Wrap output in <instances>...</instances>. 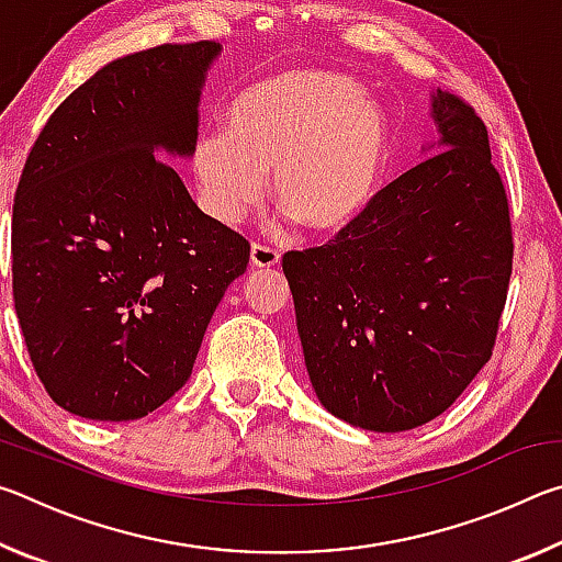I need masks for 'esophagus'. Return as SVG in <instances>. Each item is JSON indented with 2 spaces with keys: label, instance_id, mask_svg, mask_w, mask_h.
<instances>
[{
  "label": "esophagus",
  "instance_id": "obj_1",
  "mask_svg": "<svg viewBox=\"0 0 562 562\" xmlns=\"http://www.w3.org/2000/svg\"><path fill=\"white\" fill-rule=\"evenodd\" d=\"M280 262V252L268 245L255 243L250 247V270H268Z\"/></svg>",
  "mask_w": 562,
  "mask_h": 562
}]
</instances>
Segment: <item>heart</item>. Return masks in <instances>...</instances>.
I'll return each instance as SVG.
<instances>
[{
	"mask_svg": "<svg viewBox=\"0 0 562 562\" xmlns=\"http://www.w3.org/2000/svg\"><path fill=\"white\" fill-rule=\"evenodd\" d=\"M382 109L347 76L325 69L272 74L233 99L225 133H205L193 176L205 213L233 225L272 201L312 235H337L372 205L386 166Z\"/></svg>",
	"mask_w": 562,
	"mask_h": 562,
	"instance_id": "obj_1",
	"label": "heart"
}]
</instances>
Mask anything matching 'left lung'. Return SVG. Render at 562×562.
<instances>
[{"instance_id": "8db88e82", "label": "left lung", "mask_w": 562, "mask_h": 562, "mask_svg": "<svg viewBox=\"0 0 562 562\" xmlns=\"http://www.w3.org/2000/svg\"><path fill=\"white\" fill-rule=\"evenodd\" d=\"M431 119L441 154L379 190L329 245L282 258L312 389L367 431L443 414L491 359L508 294L510 215L488 131L441 89Z\"/></svg>"}]
</instances>
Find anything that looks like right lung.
Instances as JSON below:
<instances>
[{"label": "right lung", "mask_w": 562, "mask_h": 562, "mask_svg": "<svg viewBox=\"0 0 562 562\" xmlns=\"http://www.w3.org/2000/svg\"><path fill=\"white\" fill-rule=\"evenodd\" d=\"M217 42L111 61L46 121L19 178L12 288L36 376L93 422H133L193 372L250 245L158 156L190 158Z\"/></svg>", "instance_id": "add662e5"}]
</instances>
